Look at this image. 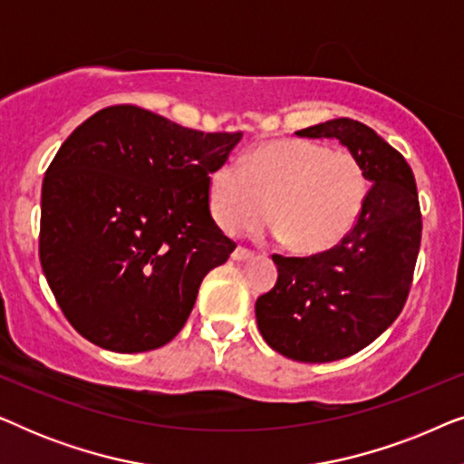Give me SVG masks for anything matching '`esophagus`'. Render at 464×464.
<instances>
[{
	"instance_id": "1",
	"label": "esophagus",
	"mask_w": 464,
	"mask_h": 464,
	"mask_svg": "<svg viewBox=\"0 0 464 464\" xmlns=\"http://www.w3.org/2000/svg\"><path fill=\"white\" fill-rule=\"evenodd\" d=\"M253 257V251L246 249V246H237V249L232 251V259H237V262H245V259H251Z\"/></svg>"
}]
</instances>
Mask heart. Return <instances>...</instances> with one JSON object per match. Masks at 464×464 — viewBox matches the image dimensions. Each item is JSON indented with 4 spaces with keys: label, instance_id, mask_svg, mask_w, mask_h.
Returning <instances> with one entry per match:
<instances>
[{
    "label": "heart",
    "instance_id": "1",
    "mask_svg": "<svg viewBox=\"0 0 464 464\" xmlns=\"http://www.w3.org/2000/svg\"><path fill=\"white\" fill-rule=\"evenodd\" d=\"M370 183L348 150L306 139H275L208 177V208L230 237L270 219L285 246L314 256L340 245L363 213Z\"/></svg>",
    "mask_w": 464,
    "mask_h": 464
}]
</instances>
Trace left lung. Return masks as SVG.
Segmentation results:
<instances>
[{
	"label": "left lung",
	"mask_w": 464,
	"mask_h": 464,
	"mask_svg": "<svg viewBox=\"0 0 464 464\" xmlns=\"http://www.w3.org/2000/svg\"><path fill=\"white\" fill-rule=\"evenodd\" d=\"M295 135L338 139L372 183L340 245L308 257L272 256L276 285L256 302L270 348L300 363H329L372 344L403 310L420 251V202L410 164L370 126L335 118Z\"/></svg>",
	"instance_id": "1"
}]
</instances>
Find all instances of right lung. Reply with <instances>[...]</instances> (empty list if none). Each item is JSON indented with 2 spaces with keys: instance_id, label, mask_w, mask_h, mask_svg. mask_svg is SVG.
I'll return each instance as SVG.
<instances>
[{
  "instance_id": "1",
  "label": "right lung",
  "mask_w": 464,
  "mask_h": 464,
  "mask_svg": "<svg viewBox=\"0 0 464 464\" xmlns=\"http://www.w3.org/2000/svg\"><path fill=\"white\" fill-rule=\"evenodd\" d=\"M243 132L186 129L137 105L82 122L42 186L40 262L65 319L113 353L175 338L202 278L237 243L208 208V177Z\"/></svg>"
}]
</instances>
